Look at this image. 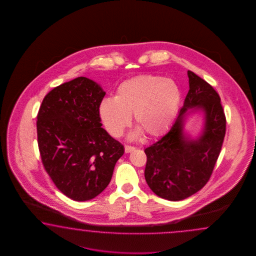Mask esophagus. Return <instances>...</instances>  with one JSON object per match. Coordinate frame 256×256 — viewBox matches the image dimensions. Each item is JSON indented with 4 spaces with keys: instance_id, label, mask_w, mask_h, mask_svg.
I'll use <instances>...</instances> for the list:
<instances>
[{
    "instance_id": "34e87169",
    "label": "esophagus",
    "mask_w": 256,
    "mask_h": 256,
    "mask_svg": "<svg viewBox=\"0 0 256 256\" xmlns=\"http://www.w3.org/2000/svg\"><path fill=\"white\" fill-rule=\"evenodd\" d=\"M134 149H136V148L134 146H124V151H126V154L132 152Z\"/></svg>"
}]
</instances>
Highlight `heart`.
Instances as JSON below:
<instances>
[{"instance_id": "heart-1", "label": "heart", "mask_w": 256, "mask_h": 256, "mask_svg": "<svg viewBox=\"0 0 256 256\" xmlns=\"http://www.w3.org/2000/svg\"><path fill=\"white\" fill-rule=\"evenodd\" d=\"M180 88L171 78L140 75L122 82L114 98H105L98 114L110 134L120 136L129 124L130 114L138 129L130 137L142 132L148 138L162 136L172 124L180 108Z\"/></svg>"}]
</instances>
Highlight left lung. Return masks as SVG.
I'll return each instance as SVG.
<instances>
[{"mask_svg":"<svg viewBox=\"0 0 256 256\" xmlns=\"http://www.w3.org/2000/svg\"><path fill=\"white\" fill-rule=\"evenodd\" d=\"M190 90L168 130L144 149V178L158 196L178 202L207 184L222 146L226 119L216 90L202 78L188 71ZM200 113L204 122L193 138L185 130L187 117Z\"/></svg>","mask_w":256,"mask_h":256,"instance_id":"left-lung-1","label":"left lung"}]
</instances>
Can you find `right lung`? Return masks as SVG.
<instances>
[{"instance_id":"right-lung-1","label":"right lung","mask_w":256,"mask_h":256,"mask_svg":"<svg viewBox=\"0 0 256 256\" xmlns=\"http://www.w3.org/2000/svg\"><path fill=\"white\" fill-rule=\"evenodd\" d=\"M105 92L78 76L44 98L36 122L39 151L56 186L76 202L100 195L109 185L124 147L104 130L98 106Z\"/></svg>"}]
</instances>
